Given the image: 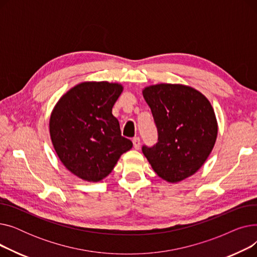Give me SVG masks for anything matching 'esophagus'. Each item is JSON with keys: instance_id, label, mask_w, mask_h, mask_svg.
<instances>
[{"instance_id": "1", "label": "esophagus", "mask_w": 257, "mask_h": 257, "mask_svg": "<svg viewBox=\"0 0 257 257\" xmlns=\"http://www.w3.org/2000/svg\"><path fill=\"white\" fill-rule=\"evenodd\" d=\"M132 143H133V147L136 148V149H140V147H141V138L140 137L133 138Z\"/></svg>"}]
</instances>
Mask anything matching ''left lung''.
<instances>
[{"instance_id":"8db88e82","label":"left lung","mask_w":257,"mask_h":257,"mask_svg":"<svg viewBox=\"0 0 257 257\" xmlns=\"http://www.w3.org/2000/svg\"><path fill=\"white\" fill-rule=\"evenodd\" d=\"M157 129V143L142 151L159 177L178 182L205 163L214 146L218 124L209 101L198 90L180 84L146 87Z\"/></svg>"}]
</instances>
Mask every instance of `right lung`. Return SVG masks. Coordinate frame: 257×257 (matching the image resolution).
<instances>
[{
  "label": "right lung",
  "mask_w": 257,
  "mask_h": 257,
  "mask_svg": "<svg viewBox=\"0 0 257 257\" xmlns=\"http://www.w3.org/2000/svg\"><path fill=\"white\" fill-rule=\"evenodd\" d=\"M121 90L116 83L84 82L67 91L54 108L50 118L53 146L64 167L81 179L102 180L132 148L112 115Z\"/></svg>",
  "instance_id": "right-lung-1"
}]
</instances>
